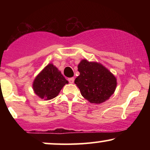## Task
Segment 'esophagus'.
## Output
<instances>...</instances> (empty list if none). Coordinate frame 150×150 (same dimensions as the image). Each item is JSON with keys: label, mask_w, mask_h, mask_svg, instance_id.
<instances>
[{"label": "esophagus", "mask_w": 150, "mask_h": 150, "mask_svg": "<svg viewBox=\"0 0 150 150\" xmlns=\"http://www.w3.org/2000/svg\"><path fill=\"white\" fill-rule=\"evenodd\" d=\"M74 80H75L74 77H70V78H68V81H69V82L70 84H73L74 82Z\"/></svg>", "instance_id": "obj_1"}]
</instances>
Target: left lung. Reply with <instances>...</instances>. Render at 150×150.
Here are the masks:
<instances>
[{
	"label": "left lung",
	"instance_id": "8db88e82",
	"mask_svg": "<svg viewBox=\"0 0 150 150\" xmlns=\"http://www.w3.org/2000/svg\"><path fill=\"white\" fill-rule=\"evenodd\" d=\"M77 68L80 75L75 78V84L82 97L89 102L101 104L114 93L116 78L101 63L83 59Z\"/></svg>",
	"mask_w": 150,
	"mask_h": 150
}]
</instances>
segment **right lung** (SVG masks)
Masks as SVG:
<instances>
[{"instance_id":"add662e5","label":"right lung","mask_w":150,"mask_h":150,"mask_svg":"<svg viewBox=\"0 0 150 150\" xmlns=\"http://www.w3.org/2000/svg\"><path fill=\"white\" fill-rule=\"evenodd\" d=\"M68 81L52 63L48 64L34 79V92L41 99L50 100L55 98Z\"/></svg>"}]
</instances>
